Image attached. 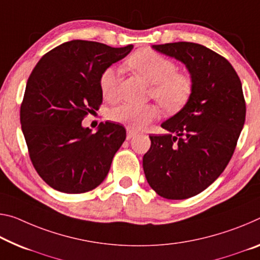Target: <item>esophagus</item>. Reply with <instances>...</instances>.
Returning <instances> with one entry per match:
<instances>
[{
    "instance_id": "34e87169",
    "label": "esophagus",
    "mask_w": 260,
    "mask_h": 260,
    "mask_svg": "<svg viewBox=\"0 0 260 260\" xmlns=\"http://www.w3.org/2000/svg\"><path fill=\"white\" fill-rule=\"evenodd\" d=\"M135 134H137V132L133 131V129H131V128H128V127H127V140H129V139L133 138Z\"/></svg>"
}]
</instances>
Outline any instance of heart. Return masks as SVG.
Masks as SVG:
<instances>
[{
  "label": "heart",
  "mask_w": 260,
  "mask_h": 260,
  "mask_svg": "<svg viewBox=\"0 0 260 260\" xmlns=\"http://www.w3.org/2000/svg\"><path fill=\"white\" fill-rule=\"evenodd\" d=\"M127 66L152 84L150 94L167 111L182 109L193 92L192 77L184 73H177L174 61L152 49H140L127 60ZM103 97L112 101L117 96L118 74L113 67L106 68L100 78ZM156 105L121 104L111 111L110 118L115 122L126 125L133 131H140L159 117Z\"/></svg>",
  "instance_id": "obj_1"
}]
</instances>
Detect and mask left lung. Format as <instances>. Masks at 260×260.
I'll return each instance as SVG.
<instances>
[{"label": "left lung", "mask_w": 260, "mask_h": 260, "mask_svg": "<svg viewBox=\"0 0 260 260\" xmlns=\"http://www.w3.org/2000/svg\"><path fill=\"white\" fill-rule=\"evenodd\" d=\"M151 48L185 64L193 92L179 112L162 122L168 133L149 137L143 170L158 196L187 199L215 182L232 158L245 121L242 83L228 60L200 44Z\"/></svg>", "instance_id": "1"}]
</instances>
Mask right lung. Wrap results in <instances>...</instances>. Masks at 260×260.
Segmentation results:
<instances>
[{
	"instance_id": "obj_1",
	"label": "right lung",
	"mask_w": 260,
	"mask_h": 260,
	"mask_svg": "<svg viewBox=\"0 0 260 260\" xmlns=\"http://www.w3.org/2000/svg\"><path fill=\"white\" fill-rule=\"evenodd\" d=\"M133 49L72 40L46 53L28 77L20 125L35 169L56 191L76 194L108 176L126 139L119 123L101 122L96 133L82 120L103 101L100 78Z\"/></svg>"
}]
</instances>
